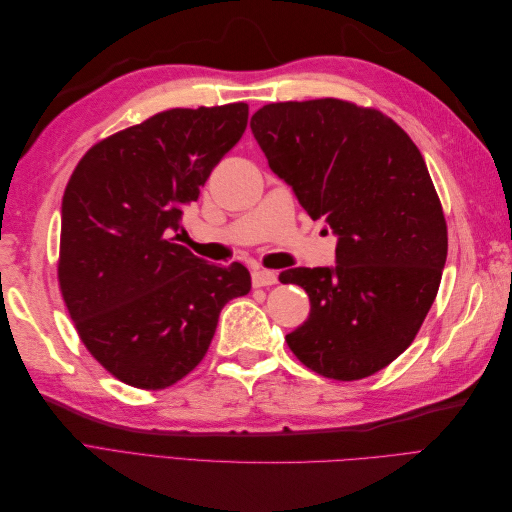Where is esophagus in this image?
<instances>
[{
    "label": "esophagus",
    "instance_id": "esophagus-1",
    "mask_svg": "<svg viewBox=\"0 0 512 512\" xmlns=\"http://www.w3.org/2000/svg\"><path fill=\"white\" fill-rule=\"evenodd\" d=\"M252 282H254V286H273V284H277V273L256 267L252 271Z\"/></svg>",
    "mask_w": 512,
    "mask_h": 512
}]
</instances>
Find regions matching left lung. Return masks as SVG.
Wrapping results in <instances>:
<instances>
[{
	"mask_svg": "<svg viewBox=\"0 0 512 512\" xmlns=\"http://www.w3.org/2000/svg\"><path fill=\"white\" fill-rule=\"evenodd\" d=\"M250 128L309 218L337 235L335 267L280 275L312 305L286 335L290 350L333 380L376 374L412 344L446 262L444 213L421 151L393 119L335 98L267 104Z\"/></svg>",
	"mask_w": 512,
	"mask_h": 512,
	"instance_id": "left-lung-1",
	"label": "left lung"
}]
</instances>
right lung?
<instances>
[{"label":"right lung","mask_w":512,"mask_h":512,"mask_svg":"<svg viewBox=\"0 0 512 512\" xmlns=\"http://www.w3.org/2000/svg\"><path fill=\"white\" fill-rule=\"evenodd\" d=\"M247 104L170 108L91 147L61 200L59 288L85 348L136 389H166L203 361L222 307L252 288L170 239L239 143Z\"/></svg>","instance_id":"right-lung-1"}]
</instances>
